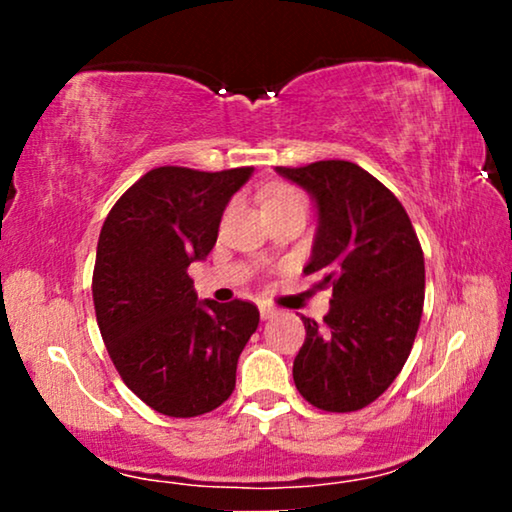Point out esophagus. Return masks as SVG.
I'll return each mask as SVG.
<instances>
[{
	"label": "esophagus",
	"mask_w": 512,
	"mask_h": 512,
	"mask_svg": "<svg viewBox=\"0 0 512 512\" xmlns=\"http://www.w3.org/2000/svg\"><path fill=\"white\" fill-rule=\"evenodd\" d=\"M272 317H277V307H272V305H261V319H263V321H268V319H272Z\"/></svg>",
	"instance_id": "34e87169"
}]
</instances>
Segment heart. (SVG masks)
I'll use <instances>...</instances> for the list:
<instances>
[{
    "label": "heart",
    "instance_id": "1",
    "mask_svg": "<svg viewBox=\"0 0 512 512\" xmlns=\"http://www.w3.org/2000/svg\"><path fill=\"white\" fill-rule=\"evenodd\" d=\"M286 202H298V205H305L307 207V198L303 191H298V188L293 186H279L275 193L268 198V205L265 207H272V205H286Z\"/></svg>",
    "mask_w": 512,
    "mask_h": 512
}]
</instances>
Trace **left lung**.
Masks as SVG:
<instances>
[{"instance_id": "left-lung-1", "label": "left lung", "mask_w": 512, "mask_h": 512, "mask_svg": "<svg viewBox=\"0 0 512 512\" xmlns=\"http://www.w3.org/2000/svg\"><path fill=\"white\" fill-rule=\"evenodd\" d=\"M317 200L319 230L305 275L333 289L324 324L303 317L293 361L300 396L326 412L380 398L408 361L424 310V251L405 207L349 160L277 167Z\"/></svg>"}]
</instances>
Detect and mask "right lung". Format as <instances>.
Masks as SVG:
<instances>
[{
  "instance_id": "obj_1",
  "label": "right lung",
  "mask_w": 512,
  "mask_h": 512,
  "mask_svg": "<svg viewBox=\"0 0 512 512\" xmlns=\"http://www.w3.org/2000/svg\"><path fill=\"white\" fill-rule=\"evenodd\" d=\"M251 172L156 167L104 219L93 270L97 326L121 380L167 417L226 403L258 328L254 303H198L186 272L214 249L223 209Z\"/></svg>"
}]
</instances>
